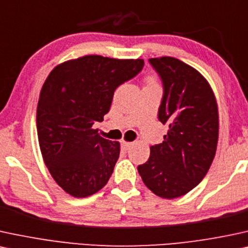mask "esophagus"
Here are the masks:
<instances>
[{
    "mask_svg": "<svg viewBox=\"0 0 248 248\" xmlns=\"http://www.w3.org/2000/svg\"><path fill=\"white\" fill-rule=\"evenodd\" d=\"M133 146V143H130V142H122V149L124 150V151H128V150L130 149V147Z\"/></svg>",
    "mask_w": 248,
    "mask_h": 248,
    "instance_id": "1",
    "label": "esophagus"
}]
</instances>
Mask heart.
Segmentation results:
<instances>
[{
	"label": "heart",
	"instance_id": "1",
	"mask_svg": "<svg viewBox=\"0 0 248 248\" xmlns=\"http://www.w3.org/2000/svg\"><path fill=\"white\" fill-rule=\"evenodd\" d=\"M147 82H152V83H155V78H152V77H150L149 79H147Z\"/></svg>",
	"mask_w": 248,
	"mask_h": 248
}]
</instances>
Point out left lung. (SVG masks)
<instances>
[{
  "label": "left lung",
  "mask_w": 248,
  "mask_h": 248,
  "mask_svg": "<svg viewBox=\"0 0 248 248\" xmlns=\"http://www.w3.org/2000/svg\"><path fill=\"white\" fill-rule=\"evenodd\" d=\"M164 82L159 120L164 142L150 147L137 170L155 196L174 199L196 187L211 167L218 140V108L211 84L196 68L174 57L151 58Z\"/></svg>",
  "instance_id": "obj_1"
}]
</instances>
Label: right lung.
Here are the masks:
<instances>
[{
    "mask_svg": "<svg viewBox=\"0 0 248 248\" xmlns=\"http://www.w3.org/2000/svg\"><path fill=\"white\" fill-rule=\"evenodd\" d=\"M143 66V59L87 55L61 62L46 79L36 109L39 145L49 173L70 196L95 194L111 177L120 143L93 126L109 111L114 90Z\"/></svg>",
    "mask_w": 248,
    "mask_h": 248,
    "instance_id": "obj_1",
    "label": "right lung"
}]
</instances>
